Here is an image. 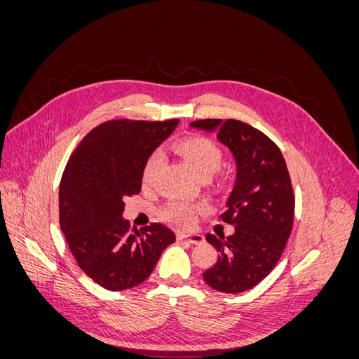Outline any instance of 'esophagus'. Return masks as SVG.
<instances>
[{
    "mask_svg": "<svg viewBox=\"0 0 359 359\" xmlns=\"http://www.w3.org/2000/svg\"><path fill=\"white\" fill-rule=\"evenodd\" d=\"M178 241H186L190 244H202L203 236L199 233H178Z\"/></svg>",
    "mask_w": 359,
    "mask_h": 359,
    "instance_id": "esophagus-1",
    "label": "esophagus"
}]
</instances>
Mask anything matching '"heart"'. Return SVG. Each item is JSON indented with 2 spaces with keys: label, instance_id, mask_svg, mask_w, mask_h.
<instances>
[{
  "label": "heart",
  "instance_id": "obj_1",
  "mask_svg": "<svg viewBox=\"0 0 359 359\" xmlns=\"http://www.w3.org/2000/svg\"><path fill=\"white\" fill-rule=\"evenodd\" d=\"M173 151L178 156H181L186 160L190 168L198 173V175L203 178H211L214 173L220 169L223 154L220 147L217 145L214 140L205 136H187L177 140L173 144ZM163 156L160 151H154L151 154L142 169V182L149 184L153 181L156 172L161 166ZM198 208L186 202H169L165 208L161 210V219L166 220L172 224L186 227L191 224L194 220V215H196Z\"/></svg>",
  "mask_w": 359,
  "mask_h": 359
}]
</instances>
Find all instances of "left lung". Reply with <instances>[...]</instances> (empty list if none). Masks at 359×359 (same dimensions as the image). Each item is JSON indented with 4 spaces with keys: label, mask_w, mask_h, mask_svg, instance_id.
Instances as JSON below:
<instances>
[{
    "label": "left lung",
    "mask_w": 359,
    "mask_h": 359,
    "mask_svg": "<svg viewBox=\"0 0 359 359\" xmlns=\"http://www.w3.org/2000/svg\"><path fill=\"white\" fill-rule=\"evenodd\" d=\"M190 127L215 133L235 160V186L220 215L235 231L206 235L219 257L203 280L219 292L241 293L273 271L290 235L295 199L286 161L273 140L238 119H199Z\"/></svg>",
    "instance_id": "8db88e82"
}]
</instances>
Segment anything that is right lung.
<instances>
[{
  "label": "right lung",
  "mask_w": 359,
  "mask_h": 359,
  "mask_svg": "<svg viewBox=\"0 0 359 359\" xmlns=\"http://www.w3.org/2000/svg\"><path fill=\"white\" fill-rule=\"evenodd\" d=\"M112 119L93 128L70 156L60 184V226L76 262L107 290L135 287L149 277L168 245L169 227L130 231L124 199L142 186L147 158L178 126Z\"/></svg>",
  "instance_id": "right-lung-1"
}]
</instances>
